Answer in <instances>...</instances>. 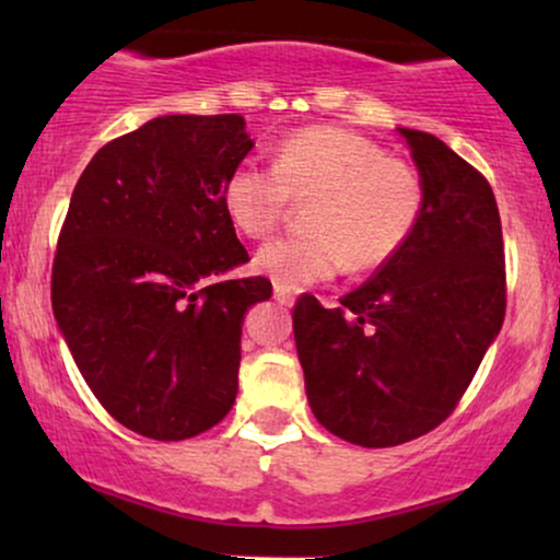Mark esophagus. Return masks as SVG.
<instances>
[{"mask_svg": "<svg viewBox=\"0 0 560 560\" xmlns=\"http://www.w3.org/2000/svg\"><path fill=\"white\" fill-rule=\"evenodd\" d=\"M273 298H276V302H281V305H294V292L292 289H287V287H273Z\"/></svg>", "mask_w": 560, "mask_h": 560, "instance_id": "obj_1", "label": "esophagus"}]
</instances>
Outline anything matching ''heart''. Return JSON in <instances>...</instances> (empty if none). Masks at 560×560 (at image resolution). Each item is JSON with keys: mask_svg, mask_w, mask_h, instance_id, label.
Segmentation results:
<instances>
[{"mask_svg": "<svg viewBox=\"0 0 560 560\" xmlns=\"http://www.w3.org/2000/svg\"><path fill=\"white\" fill-rule=\"evenodd\" d=\"M294 202H311L307 234L268 242L255 268L276 287L305 289L334 279L345 262L352 273L387 266L419 223L423 184L376 141L311 126L276 144L273 165L244 160L223 186L229 218L253 240L273 234Z\"/></svg>", "mask_w": 560, "mask_h": 560, "instance_id": "heart-1", "label": "heart"}]
</instances>
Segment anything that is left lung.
Returning a JSON list of instances; mask_svg holds the SVG:
<instances>
[{
    "instance_id": "obj_1",
    "label": "left lung",
    "mask_w": 560,
    "mask_h": 560,
    "mask_svg": "<svg viewBox=\"0 0 560 560\" xmlns=\"http://www.w3.org/2000/svg\"><path fill=\"white\" fill-rule=\"evenodd\" d=\"M400 133L423 184L410 240L339 307L302 294L292 311L313 413L361 447H395L440 427L505 318L490 182L432 133Z\"/></svg>"
}]
</instances>
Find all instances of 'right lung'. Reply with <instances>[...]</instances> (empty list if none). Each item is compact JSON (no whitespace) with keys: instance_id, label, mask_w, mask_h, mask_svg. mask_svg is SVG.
<instances>
[{"instance_id":"obj_1","label":"right lung","mask_w":560,"mask_h":560,"mask_svg":"<svg viewBox=\"0 0 560 560\" xmlns=\"http://www.w3.org/2000/svg\"><path fill=\"white\" fill-rule=\"evenodd\" d=\"M253 150L242 115H163L81 173L52 262V311L115 421L160 442L208 432L236 400L242 320L271 298L223 205Z\"/></svg>"}]
</instances>
